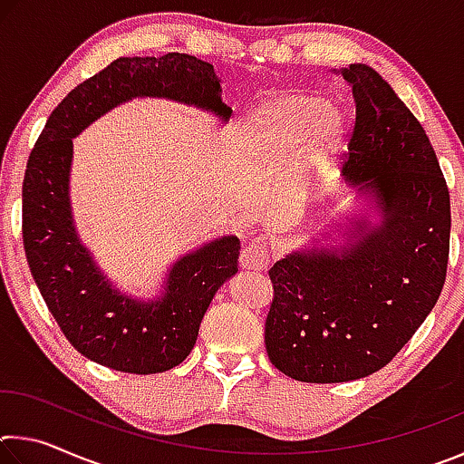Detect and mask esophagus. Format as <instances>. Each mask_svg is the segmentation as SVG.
<instances>
[{"instance_id": "esophagus-1", "label": "esophagus", "mask_w": 464, "mask_h": 464, "mask_svg": "<svg viewBox=\"0 0 464 464\" xmlns=\"http://www.w3.org/2000/svg\"><path fill=\"white\" fill-rule=\"evenodd\" d=\"M241 268L243 270H254V272H262L270 266V247L266 246L262 239L249 241L246 247L241 249Z\"/></svg>"}]
</instances>
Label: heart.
Instances as JSON below:
<instances>
[{"label":"heart","instance_id":"b5f03b06","mask_svg":"<svg viewBox=\"0 0 464 464\" xmlns=\"http://www.w3.org/2000/svg\"><path fill=\"white\" fill-rule=\"evenodd\" d=\"M246 137L270 160H290L309 145L307 155L313 166L325 168L340 149L342 129L325 98L285 93L257 110Z\"/></svg>","mask_w":464,"mask_h":464}]
</instances>
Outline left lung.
<instances>
[{"instance_id":"left-lung-1","label":"left lung","mask_w":464,"mask_h":464,"mask_svg":"<svg viewBox=\"0 0 464 464\" xmlns=\"http://www.w3.org/2000/svg\"><path fill=\"white\" fill-rule=\"evenodd\" d=\"M356 121L343 178L381 225L350 223L343 246L293 251L270 268L266 352L303 382H345L387 366L434 309L450 249V194L426 130L372 67L342 69Z\"/></svg>"}]
</instances>
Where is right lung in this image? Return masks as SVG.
Wrapping results in <instances>:
<instances>
[{
	"label": "right lung",
	"mask_w": 464,
	"mask_h": 464,
	"mask_svg": "<svg viewBox=\"0 0 464 464\" xmlns=\"http://www.w3.org/2000/svg\"><path fill=\"white\" fill-rule=\"evenodd\" d=\"M168 98L227 121L215 67L192 54L121 57L61 100L38 137L22 184L26 260L61 332L85 358L130 374H155L184 362L200 321L223 282L237 274L239 239L204 243L179 257L153 301L112 288L77 237L69 169L73 137L132 98Z\"/></svg>",
	"instance_id": "obj_1"
}]
</instances>
